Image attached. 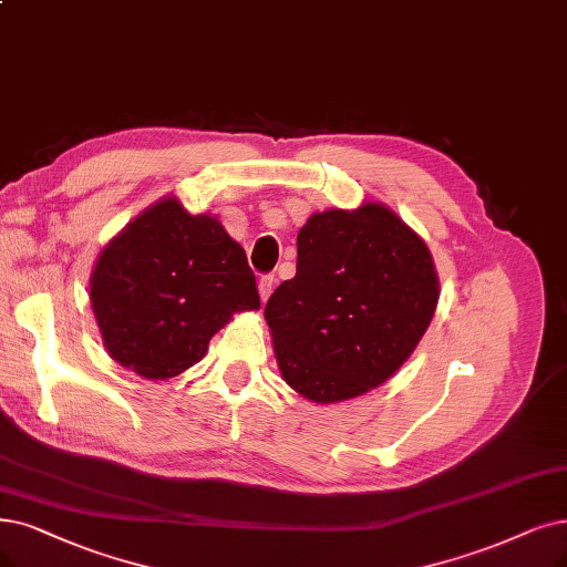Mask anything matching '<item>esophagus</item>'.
<instances>
[{
    "label": "esophagus",
    "instance_id": "esophagus-1",
    "mask_svg": "<svg viewBox=\"0 0 567 567\" xmlns=\"http://www.w3.org/2000/svg\"><path fill=\"white\" fill-rule=\"evenodd\" d=\"M271 290H275V277L267 275V277H260L258 281V292H260V300L267 302V298L271 296Z\"/></svg>",
    "mask_w": 567,
    "mask_h": 567
}]
</instances>
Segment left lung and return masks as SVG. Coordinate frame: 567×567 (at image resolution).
Segmentation results:
<instances>
[{"label":"left lung","instance_id":"obj_1","mask_svg":"<svg viewBox=\"0 0 567 567\" xmlns=\"http://www.w3.org/2000/svg\"><path fill=\"white\" fill-rule=\"evenodd\" d=\"M440 279L430 248L393 209L316 212L298 233L296 277L265 305L284 381L332 404L389 381L433 321Z\"/></svg>","mask_w":567,"mask_h":567}]
</instances>
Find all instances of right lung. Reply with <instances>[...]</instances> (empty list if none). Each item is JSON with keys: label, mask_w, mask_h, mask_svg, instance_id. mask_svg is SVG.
Listing matches in <instances>:
<instances>
[{"label": "right lung", "mask_w": 567, "mask_h": 567, "mask_svg": "<svg viewBox=\"0 0 567 567\" xmlns=\"http://www.w3.org/2000/svg\"><path fill=\"white\" fill-rule=\"evenodd\" d=\"M102 344L121 368L165 381L205 358L237 311H258L256 275L218 216L167 195L102 248L90 275Z\"/></svg>", "instance_id": "obj_1"}]
</instances>
